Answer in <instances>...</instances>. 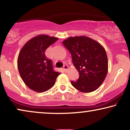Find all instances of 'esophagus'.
I'll return each instance as SVG.
<instances>
[{
    "instance_id": "34e87169",
    "label": "esophagus",
    "mask_w": 130,
    "mask_h": 130,
    "mask_svg": "<svg viewBox=\"0 0 130 130\" xmlns=\"http://www.w3.org/2000/svg\"><path fill=\"white\" fill-rule=\"evenodd\" d=\"M68 66L67 65H65L63 66V71L64 72H65V73H66V72L67 71V70H68Z\"/></svg>"
}]
</instances>
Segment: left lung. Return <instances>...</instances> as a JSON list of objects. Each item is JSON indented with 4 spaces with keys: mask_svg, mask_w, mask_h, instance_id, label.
I'll use <instances>...</instances> for the list:
<instances>
[{
    "mask_svg": "<svg viewBox=\"0 0 130 130\" xmlns=\"http://www.w3.org/2000/svg\"><path fill=\"white\" fill-rule=\"evenodd\" d=\"M62 44L70 52L73 63L79 73L71 83L82 92L95 91L101 86L108 71V60L104 47L85 36L70 37Z\"/></svg>",
    "mask_w": 130,
    "mask_h": 130,
    "instance_id": "1",
    "label": "left lung"
}]
</instances>
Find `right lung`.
Here are the masks:
<instances>
[{"mask_svg":"<svg viewBox=\"0 0 130 130\" xmlns=\"http://www.w3.org/2000/svg\"><path fill=\"white\" fill-rule=\"evenodd\" d=\"M57 39L48 35H38L27 42L20 52L17 60L19 73L24 83L33 91H48L60 74L53 70L52 61L45 55L46 49Z\"/></svg>","mask_w":130,"mask_h":130,"instance_id":"1","label":"right lung"}]
</instances>
